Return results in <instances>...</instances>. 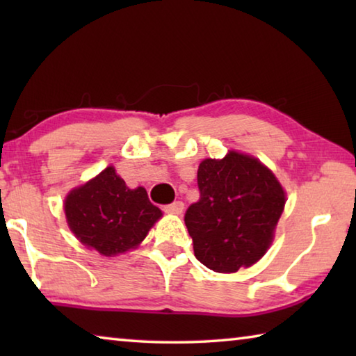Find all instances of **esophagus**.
I'll use <instances>...</instances> for the list:
<instances>
[{
  "mask_svg": "<svg viewBox=\"0 0 356 356\" xmlns=\"http://www.w3.org/2000/svg\"><path fill=\"white\" fill-rule=\"evenodd\" d=\"M163 210L166 213L179 215V213H182V210H184V202L182 201H174L172 204H168V206H165Z\"/></svg>",
  "mask_w": 356,
  "mask_h": 356,
  "instance_id": "obj_1",
  "label": "esophagus"
}]
</instances>
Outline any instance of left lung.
<instances>
[{
	"label": "left lung",
	"mask_w": 356,
	"mask_h": 356,
	"mask_svg": "<svg viewBox=\"0 0 356 356\" xmlns=\"http://www.w3.org/2000/svg\"><path fill=\"white\" fill-rule=\"evenodd\" d=\"M197 188L200 201L185 212L197 261L220 273L257 262L272 243L286 204L273 172L232 150L222 160L202 161Z\"/></svg>",
	"instance_id": "obj_1"
}]
</instances>
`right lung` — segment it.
<instances>
[{"instance_id":"1","label":"right lung","mask_w":356,"mask_h":356,"mask_svg":"<svg viewBox=\"0 0 356 356\" xmlns=\"http://www.w3.org/2000/svg\"><path fill=\"white\" fill-rule=\"evenodd\" d=\"M64 210L76 238L104 256L135 248L161 216L146 190L143 186L130 190L113 166L72 190Z\"/></svg>"}]
</instances>
